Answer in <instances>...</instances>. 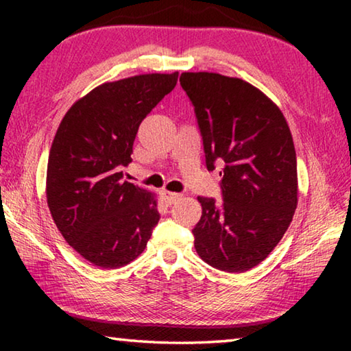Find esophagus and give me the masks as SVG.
Returning a JSON list of instances; mask_svg holds the SVG:
<instances>
[{"instance_id":"1","label":"esophagus","mask_w":351,"mask_h":351,"mask_svg":"<svg viewBox=\"0 0 351 351\" xmlns=\"http://www.w3.org/2000/svg\"><path fill=\"white\" fill-rule=\"evenodd\" d=\"M180 197H181L180 193H171V192H167V190H164L162 192V199L165 201V204H169V206L176 203V201L180 199Z\"/></svg>"}]
</instances>
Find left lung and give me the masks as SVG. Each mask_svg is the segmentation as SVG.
Listing matches in <instances>:
<instances>
[{
  "mask_svg": "<svg viewBox=\"0 0 351 351\" xmlns=\"http://www.w3.org/2000/svg\"><path fill=\"white\" fill-rule=\"evenodd\" d=\"M207 170L223 164L221 197H198L195 249L213 268L245 272L272 252L297 207V159L282 111L257 88L217 73H182Z\"/></svg>",
  "mask_w": 351,
  "mask_h": 351,
  "instance_id": "left-lung-1",
  "label": "left lung"
}]
</instances>
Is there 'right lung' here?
<instances>
[{
	"label": "right lung",
	"mask_w": 351,
	"mask_h": 351,
	"mask_svg": "<svg viewBox=\"0 0 351 351\" xmlns=\"http://www.w3.org/2000/svg\"><path fill=\"white\" fill-rule=\"evenodd\" d=\"M178 73L104 83L71 106L49 152L46 198L63 239L104 269L144 252L159 221L154 195L123 181L141 122L173 90Z\"/></svg>",
	"instance_id": "add662e5"
}]
</instances>
